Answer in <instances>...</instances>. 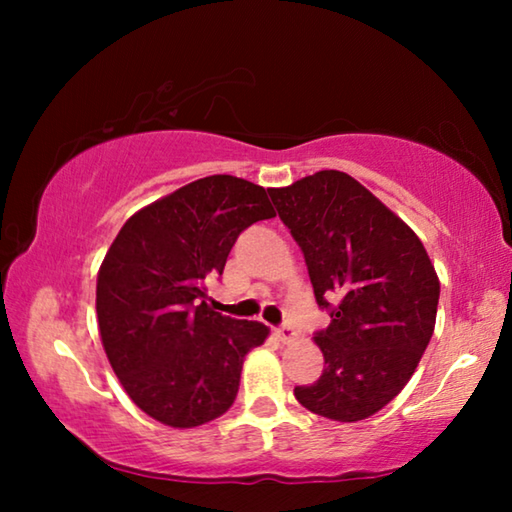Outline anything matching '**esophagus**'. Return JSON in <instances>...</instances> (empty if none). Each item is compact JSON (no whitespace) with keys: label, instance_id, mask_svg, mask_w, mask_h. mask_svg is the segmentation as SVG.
<instances>
[{"label":"esophagus","instance_id":"1","mask_svg":"<svg viewBox=\"0 0 512 512\" xmlns=\"http://www.w3.org/2000/svg\"><path fill=\"white\" fill-rule=\"evenodd\" d=\"M275 336H277V339H280L282 343H293V341H296V329L289 327V325H284V327H280V329H275Z\"/></svg>","mask_w":512,"mask_h":512}]
</instances>
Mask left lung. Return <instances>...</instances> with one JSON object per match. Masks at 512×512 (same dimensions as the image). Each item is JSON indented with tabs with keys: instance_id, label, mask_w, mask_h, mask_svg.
I'll use <instances>...</instances> for the list:
<instances>
[{
	"instance_id": "left-lung-1",
	"label": "left lung",
	"mask_w": 512,
	"mask_h": 512,
	"mask_svg": "<svg viewBox=\"0 0 512 512\" xmlns=\"http://www.w3.org/2000/svg\"><path fill=\"white\" fill-rule=\"evenodd\" d=\"M305 253L332 323L314 336L325 370L296 400L336 422L384 409L409 384L436 327L440 280L420 237L343 171H318L268 189Z\"/></svg>"
}]
</instances>
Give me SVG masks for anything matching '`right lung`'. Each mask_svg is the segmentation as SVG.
Returning <instances> with one entry per match:
<instances>
[{
  "label": "right lung",
  "instance_id": "1",
  "mask_svg": "<svg viewBox=\"0 0 512 512\" xmlns=\"http://www.w3.org/2000/svg\"><path fill=\"white\" fill-rule=\"evenodd\" d=\"M273 216L264 187L207 176L121 225L97 275L99 334L119 384L149 418L194 429L235 402L246 354L271 329L214 311L205 280L223 273L241 230Z\"/></svg>",
  "mask_w": 512,
  "mask_h": 512
}]
</instances>
